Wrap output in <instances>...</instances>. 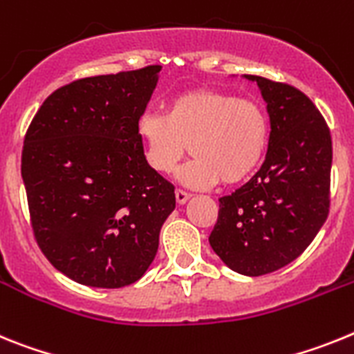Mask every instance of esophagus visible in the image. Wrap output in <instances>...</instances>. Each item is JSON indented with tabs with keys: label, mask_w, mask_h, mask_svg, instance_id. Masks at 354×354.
<instances>
[{
	"label": "esophagus",
	"mask_w": 354,
	"mask_h": 354,
	"mask_svg": "<svg viewBox=\"0 0 354 354\" xmlns=\"http://www.w3.org/2000/svg\"><path fill=\"white\" fill-rule=\"evenodd\" d=\"M174 196H176L178 205H185V203L189 201V198H190L189 192H183V190H176V192H174Z\"/></svg>",
	"instance_id": "esophagus-1"
}]
</instances>
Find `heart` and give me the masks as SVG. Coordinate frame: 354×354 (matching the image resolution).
Segmentation results:
<instances>
[{
    "mask_svg": "<svg viewBox=\"0 0 354 354\" xmlns=\"http://www.w3.org/2000/svg\"><path fill=\"white\" fill-rule=\"evenodd\" d=\"M147 167L171 173L185 155L194 158L176 173L181 185H236L257 171L269 142L266 110L253 100L196 87L169 101L165 115L144 112L135 124Z\"/></svg>",
    "mask_w": 354,
    "mask_h": 354,
    "instance_id": "obj_1",
    "label": "heart"
}]
</instances>
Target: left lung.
Segmentation results:
<instances>
[{"mask_svg":"<svg viewBox=\"0 0 354 354\" xmlns=\"http://www.w3.org/2000/svg\"><path fill=\"white\" fill-rule=\"evenodd\" d=\"M270 133L262 167L219 199L208 242L224 266L262 276L294 262L322 228L330 207L331 137L315 104L297 88L262 76Z\"/></svg>","mask_w":354,"mask_h":354,"instance_id":"1","label":"left lung"}]
</instances>
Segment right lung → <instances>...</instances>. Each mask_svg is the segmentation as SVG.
I'll return each instance as SVG.
<instances>
[{
  "mask_svg": "<svg viewBox=\"0 0 354 354\" xmlns=\"http://www.w3.org/2000/svg\"><path fill=\"white\" fill-rule=\"evenodd\" d=\"M160 69L76 80L42 103L26 131L21 176L33 233L76 283L119 288L142 278L176 207L135 133Z\"/></svg>",
  "mask_w": 354,
  "mask_h": 354,
  "instance_id": "1",
  "label": "right lung"
}]
</instances>
